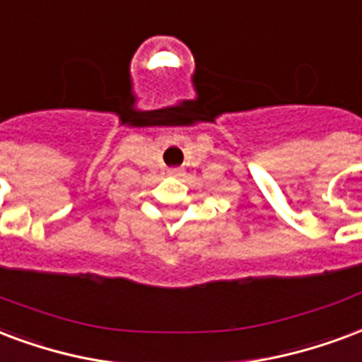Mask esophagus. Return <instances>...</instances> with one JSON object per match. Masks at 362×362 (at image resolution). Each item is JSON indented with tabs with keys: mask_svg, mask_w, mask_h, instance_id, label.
I'll list each match as a JSON object with an SVG mask.
<instances>
[{
	"mask_svg": "<svg viewBox=\"0 0 362 362\" xmlns=\"http://www.w3.org/2000/svg\"><path fill=\"white\" fill-rule=\"evenodd\" d=\"M168 176L178 178V176H182V168H168Z\"/></svg>",
	"mask_w": 362,
	"mask_h": 362,
	"instance_id": "1",
	"label": "esophagus"
}]
</instances>
